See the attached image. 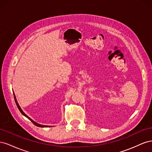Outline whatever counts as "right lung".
Returning a JSON list of instances; mask_svg holds the SVG:
<instances>
[{
    "label": "right lung",
    "mask_w": 152,
    "mask_h": 152,
    "mask_svg": "<svg viewBox=\"0 0 152 152\" xmlns=\"http://www.w3.org/2000/svg\"><path fill=\"white\" fill-rule=\"evenodd\" d=\"M14 97H15V102H16V105H17V107H18V109H19V110L20 111V112L23 115L25 116V117H26V118H28L29 120L33 123L34 125H35L36 126H38V127H50V126H44V125H41V124H38V123H37V122H35V121H34L33 120H32L31 118H30L29 117H28L23 112V110H21V108H20V105L18 104V102H17V101H16V96H15V93H14Z\"/></svg>",
    "instance_id": "1"
}]
</instances>
